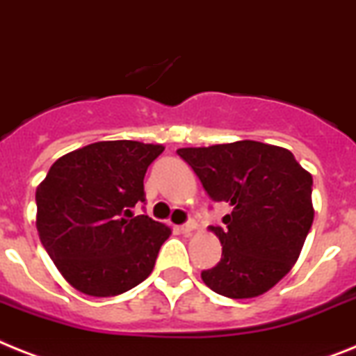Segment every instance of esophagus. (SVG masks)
<instances>
[{"instance_id":"34e87169","label":"esophagus","mask_w":356,"mask_h":356,"mask_svg":"<svg viewBox=\"0 0 356 356\" xmlns=\"http://www.w3.org/2000/svg\"><path fill=\"white\" fill-rule=\"evenodd\" d=\"M197 228V224L193 222V220H188L186 224H181V226H179V232H181V234H184V235H188V234H192L193 229Z\"/></svg>"}]
</instances>
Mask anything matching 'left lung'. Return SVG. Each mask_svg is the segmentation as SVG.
Returning <instances> with one entry per match:
<instances>
[{"label":"left lung","instance_id":"left-lung-1","mask_svg":"<svg viewBox=\"0 0 356 356\" xmlns=\"http://www.w3.org/2000/svg\"><path fill=\"white\" fill-rule=\"evenodd\" d=\"M213 201L232 213L210 226L220 244L219 264L201 273L229 298H252L273 288L297 262L313 224L312 173L280 146L237 141L179 148Z\"/></svg>","mask_w":356,"mask_h":356}]
</instances>
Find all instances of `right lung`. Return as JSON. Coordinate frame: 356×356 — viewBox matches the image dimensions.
Here are the masks:
<instances>
[{"mask_svg": "<svg viewBox=\"0 0 356 356\" xmlns=\"http://www.w3.org/2000/svg\"><path fill=\"white\" fill-rule=\"evenodd\" d=\"M163 145L99 141L59 157L35 190L38 234L59 273L90 297H115L152 273L172 229L132 208Z\"/></svg>", "mask_w": 356, "mask_h": 356, "instance_id": "right-lung-1", "label": "right lung"}]
</instances>
